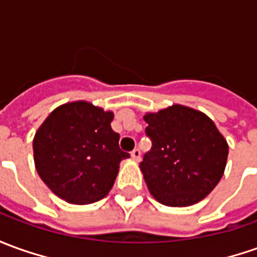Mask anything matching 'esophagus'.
I'll use <instances>...</instances> for the list:
<instances>
[{
	"label": "esophagus",
	"instance_id": "1",
	"mask_svg": "<svg viewBox=\"0 0 257 257\" xmlns=\"http://www.w3.org/2000/svg\"><path fill=\"white\" fill-rule=\"evenodd\" d=\"M131 156H132V159H134L135 162H139V160H141V151H139V149H135V151H132Z\"/></svg>",
	"mask_w": 257,
	"mask_h": 257
}]
</instances>
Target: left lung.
Listing matches in <instances>:
<instances>
[{
	"label": "left lung",
	"instance_id": "1",
	"mask_svg": "<svg viewBox=\"0 0 257 257\" xmlns=\"http://www.w3.org/2000/svg\"><path fill=\"white\" fill-rule=\"evenodd\" d=\"M152 149L139 165L151 194L167 207L204 200L224 176L228 143L214 121L174 104L143 116Z\"/></svg>",
	"mask_w": 257,
	"mask_h": 257
}]
</instances>
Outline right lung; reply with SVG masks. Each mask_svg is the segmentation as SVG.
Returning <instances> with one entry per match:
<instances>
[{
    "label": "right lung",
    "instance_id": "obj_1",
    "mask_svg": "<svg viewBox=\"0 0 257 257\" xmlns=\"http://www.w3.org/2000/svg\"><path fill=\"white\" fill-rule=\"evenodd\" d=\"M112 119L114 112L87 101L66 102L49 114L33 138V160L52 193L77 205L109 193L121 160L129 158Z\"/></svg>",
    "mask_w": 257,
    "mask_h": 257
}]
</instances>
